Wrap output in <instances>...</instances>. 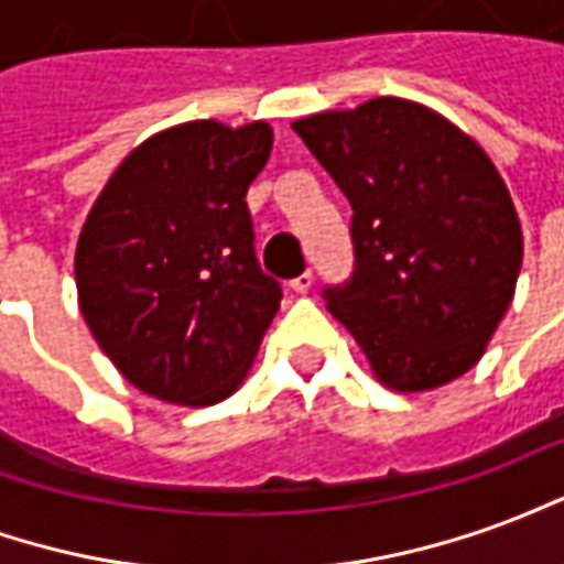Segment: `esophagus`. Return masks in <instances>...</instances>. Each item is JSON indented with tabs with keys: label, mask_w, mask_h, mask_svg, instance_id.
<instances>
[{
	"label": "esophagus",
	"mask_w": 564,
	"mask_h": 564,
	"mask_svg": "<svg viewBox=\"0 0 564 564\" xmlns=\"http://www.w3.org/2000/svg\"><path fill=\"white\" fill-rule=\"evenodd\" d=\"M311 286H314V274H311V271H305V274H299V278H293V281H290V290L299 295H305Z\"/></svg>",
	"instance_id": "34e87169"
}]
</instances>
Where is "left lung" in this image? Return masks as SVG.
<instances>
[{
    "instance_id": "left-lung-1",
    "label": "left lung",
    "mask_w": 564,
    "mask_h": 564,
    "mask_svg": "<svg viewBox=\"0 0 564 564\" xmlns=\"http://www.w3.org/2000/svg\"><path fill=\"white\" fill-rule=\"evenodd\" d=\"M293 129L354 208V278L323 290L332 317L390 390L462 378L522 265L520 217L492 160L447 117L395 96Z\"/></svg>"
}]
</instances>
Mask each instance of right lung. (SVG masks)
Returning a JSON list of instances; mask_svg holds the SVG:
<instances>
[{"mask_svg": "<svg viewBox=\"0 0 564 564\" xmlns=\"http://www.w3.org/2000/svg\"><path fill=\"white\" fill-rule=\"evenodd\" d=\"M271 127L189 120L117 165L75 250L80 314L144 395L205 408L229 399L281 307L253 253L247 186Z\"/></svg>", "mask_w": 564, "mask_h": 564, "instance_id": "obj_1", "label": "right lung"}]
</instances>
